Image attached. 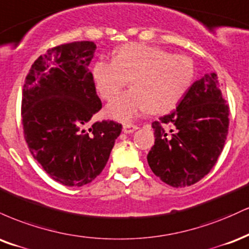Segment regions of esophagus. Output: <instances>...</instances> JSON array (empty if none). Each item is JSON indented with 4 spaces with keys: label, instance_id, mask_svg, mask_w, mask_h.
Wrapping results in <instances>:
<instances>
[{
    "label": "esophagus",
    "instance_id": "1",
    "mask_svg": "<svg viewBox=\"0 0 249 249\" xmlns=\"http://www.w3.org/2000/svg\"><path fill=\"white\" fill-rule=\"evenodd\" d=\"M136 129H139V127H137V125L129 124H124V128H122V130H124V134H130V133H133V131H135Z\"/></svg>",
    "mask_w": 249,
    "mask_h": 249
}]
</instances>
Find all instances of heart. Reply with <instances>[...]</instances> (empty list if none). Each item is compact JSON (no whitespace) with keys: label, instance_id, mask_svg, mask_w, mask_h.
<instances>
[{"label":"heart","instance_id":"obj_1","mask_svg":"<svg viewBox=\"0 0 249 249\" xmlns=\"http://www.w3.org/2000/svg\"><path fill=\"white\" fill-rule=\"evenodd\" d=\"M195 75L188 55L171 54L159 46L128 43L115 51L113 60L98 59L92 78L99 94L112 100L127 85L131 89L108 105L110 118L129 122L149 112L162 114L174 108L188 90Z\"/></svg>","mask_w":249,"mask_h":249}]
</instances>
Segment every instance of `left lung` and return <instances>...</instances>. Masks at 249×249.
Listing matches in <instances>:
<instances>
[{
  "mask_svg": "<svg viewBox=\"0 0 249 249\" xmlns=\"http://www.w3.org/2000/svg\"><path fill=\"white\" fill-rule=\"evenodd\" d=\"M229 115L217 74L195 81L176 110L151 124L156 139L147 160L154 174L174 188L190 186L205 177L223 151Z\"/></svg>",
  "mask_w": 249,
  "mask_h": 249,
  "instance_id": "obj_1",
  "label": "left lung"
}]
</instances>
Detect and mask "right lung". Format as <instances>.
<instances>
[{"mask_svg": "<svg viewBox=\"0 0 249 249\" xmlns=\"http://www.w3.org/2000/svg\"><path fill=\"white\" fill-rule=\"evenodd\" d=\"M96 45L83 40L49 49L32 64L22 94L24 139L49 176L83 186L104 170L122 124L90 119L101 109L89 63Z\"/></svg>", "mask_w": 249, "mask_h": 249, "instance_id": "right-lung-1", "label": "right lung"}]
</instances>
